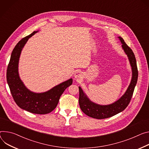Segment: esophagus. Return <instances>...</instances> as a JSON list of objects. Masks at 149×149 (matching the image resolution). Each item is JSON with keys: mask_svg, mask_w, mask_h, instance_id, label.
<instances>
[{"mask_svg": "<svg viewBox=\"0 0 149 149\" xmlns=\"http://www.w3.org/2000/svg\"><path fill=\"white\" fill-rule=\"evenodd\" d=\"M74 77H75V78H76V79H79V78H81L82 77V74H81V73L79 71H77V72H75V75H74Z\"/></svg>", "mask_w": 149, "mask_h": 149, "instance_id": "esophagus-1", "label": "esophagus"}]
</instances>
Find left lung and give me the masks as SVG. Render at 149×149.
Listing matches in <instances>:
<instances>
[{"label":"left lung","mask_w":149,"mask_h":149,"mask_svg":"<svg viewBox=\"0 0 149 149\" xmlns=\"http://www.w3.org/2000/svg\"><path fill=\"white\" fill-rule=\"evenodd\" d=\"M122 47L127 55L132 71V77L131 83L125 93L116 102L106 106L99 105L91 102L79 87V104L81 111L87 116L97 119H105L113 116L123 111L129 104L132 98L134 90L138 79V69L136 59L131 49L125 43L124 39L119 37Z\"/></svg>","instance_id":"8db88e82"}]
</instances>
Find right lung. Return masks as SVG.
Returning a JSON list of instances; mask_svg holds the SVG:
<instances>
[{"label": "right lung", "instance_id": "add662e5", "mask_svg": "<svg viewBox=\"0 0 149 149\" xmlns=\"http://www.w3.org/2000/svg\"><path fill=\"white\" fill-rule=\"evenodd\" d=\"M37 32L24 37L13 49L8 65L6 78L13 99L20 108L33 113L47 114L55 109L63 91L72 84V79L43 93H33L25 87L18 75L19 58L26 42Z\"/></svg>", "mask_w": 149, "mask_h": 149}]
</instances>
